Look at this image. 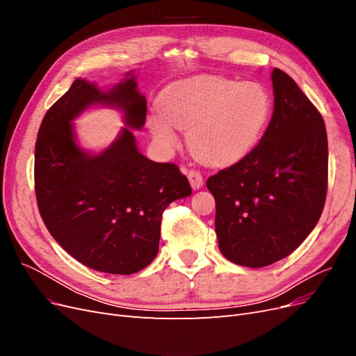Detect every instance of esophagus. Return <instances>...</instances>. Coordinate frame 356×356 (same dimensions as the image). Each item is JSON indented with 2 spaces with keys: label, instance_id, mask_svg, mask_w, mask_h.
Here are the masks:
<instances>
[{
  "label": "esophagus",
  "instance_id": "esophagus-1",
  "mask_svg": "<svg viewBox=\"0 0 356 356\" xmlns=\"http://www.w3.org/2000/svg\"><path fill=\"white\" fill-rule=\"evenodd\" d=\"M187 177H188V181H190L191 187L195 188V190H197V188H200L203 186V175L200 174L199 170H196V169L188 170V175Z\"/></svg>",
  "mask_w": 356,
  "mask_h": 356
}]
</instances>
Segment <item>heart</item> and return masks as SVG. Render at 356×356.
Instances as JSON below:
<instances>
[{"mask_svg":"<svg viewBox=\"0 0 356 356\" xmlns=\"http://www.w3.org/2000/svg\"><path fill=\"white\" fill-rule=\"evenodd\" d=\"M159 110L161 115L149 118V129L161 147L177 145L174 125L188 132V148L196 159L225 165L245 156L261 138L270 117V98L260 84L197 77L169 86L160 96Z\"/></svg>","mask_w":356,"mask_h":356,"instance_id":"b5f03b06","label":"heart"}]
</instances>
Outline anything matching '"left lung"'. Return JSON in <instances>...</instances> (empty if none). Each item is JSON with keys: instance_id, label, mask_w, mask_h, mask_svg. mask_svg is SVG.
I'll return each instance as SVG.
<instances>
[{"instance_id": "obj_1", "label": "left lung", "mask_w": 356, "mask_h": 356, "mask_svg": "<svg viewBox=\"0 0 356 356\" xmlns=\"http://www.w3.org/2000/svg\"><path fill=\"white\" fill-rule=\"evenodd\" d=\"M275 108L250 153L208 178L221 254L245 267L282 260L314 230L328 188L325 123L297 83L272 72Z\"/></svg>"}]
</instances>
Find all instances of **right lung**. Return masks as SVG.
Masks as SVG:
<instances>
[{"label":"right lung","instance_id":"right-lung-1","mask_svg":"<svg viewBox=\"0 0 356 356\" xmlns=\"http://www.w3.org/2000/svg\"><path fill=\"white\" fill-rule=\"evenodd\" d=\"M96 102L120 106L131 127L145 123L147 99L134 77L106 93L75 80L40 126L37 204L50 234L75 260L98 272L132 275L154 260L163 211L190 196L191 187L178 165L156 163L139 153L129 129L99 156L83 153L70 122Z\"/></svg>","mask_w":356,"mask_h":356}]
</instances>
